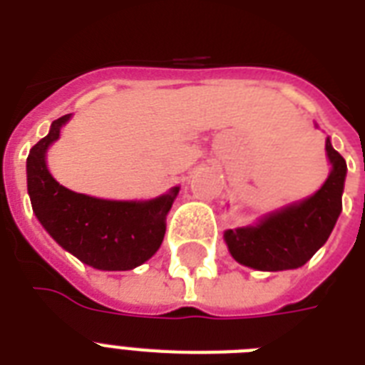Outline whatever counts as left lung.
<instances>
[{"mask_svg": "<svg viewBox=\"0 0 365 365\" xmlns=\"http://www.w3.org/2000/svg\"><path fill=\"white\" fill-rule=\"evenodd\" d=\"M331 172L309 199L265 216L257 225L225 231L235 259L257 271H286L305 265L322 248L343 210L346 163L326 140Z\"/></svg>", "mask_w": 365, "mask_h": 365, "instance_id": "1", "label": "left lung"}]
</instances>
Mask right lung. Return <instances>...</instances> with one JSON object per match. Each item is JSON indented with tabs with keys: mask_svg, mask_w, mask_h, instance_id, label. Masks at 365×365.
<instances>
[{
	"mask_svg": "<svg viewBox=\"0 0 365 365\" xmlns=\"http://www.w3.org/2000/svg\"><path fill=\"white\" fill-rule=\"evenodd\" d=\"M70 113L53 121L26 160L28 195L39 223L79 261L100 271H128L142 265L165 239L166 214L180 187L151 200H104L70 191L47 168L48 145L58 140Z\"/></svg>",
	"mask_w": 365,
	"mask_h": 365,
	"instance_id": "right-lung-1",
	"label": "right lung"
}]
</instances>
